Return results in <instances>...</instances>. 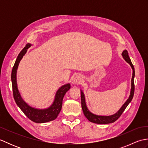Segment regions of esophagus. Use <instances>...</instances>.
I'll return each mask as SVG.
<instances>
[{"label": "esophagus", "instance_id": "obj_1", "mask_svg": "<svg viewBox=\"0 0 148 148\" xmlns=\"http://www.w3.org/2000/svg\"><path fill=\"white\" fill-rule=\"evenodd\" d=\"M82 82H83V77L81 76V75L77 74L74 77L72 83L76 84H81Z\"/></svg>", "mask_w": 148, "mask_h": 148}]
</instances>
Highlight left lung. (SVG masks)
I'll use <instances>...</instances> for the list:
<instances>
[{
	"label": "left lung",
	"instance_id": "left-lung-1",
	"mask_svg": "<svg viewBox=\"0 0 148 148\" xmlns=\"http://www.w3.org/2000/svg\"><path fill=\"white\" fill-rule=\"evenodd\" d=\"M121 55L123 56V58L126 61L128 64H129L131 66L132 69V77L131 80V90H130V93L129 97L127 100V101L124 103V104L121 106V108L119 109V111L116 112L115 114L110 116H100L97 115L95 114H93L92 112H91L88 109L86 106V103L85 101V97H84V94L82 90H81V107H82V109L84 116H86V118L88 119V120L91 122L97 124H108L114 122L115 121L120 117V116L125 109H126L127 106L129 104L130 102L132 101V100L133 99L134 94V77H135V69L134 67L132 64V63L131 62V60L128 56V51L126 49L124 50L123 53H121Z\"/></svg>",
	"mask_w": 148,
	"mask_h": 148
}]
</instances>
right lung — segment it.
<instances>
[{"mask_svg":"<svg viewBox=\"0 0 148 148\" xmlns=\"http://www.w3.org/2000/svg\"><path fill=\"white\" fill-rule=\"evenodd\" d=\"M32 46L30 43H28L26 46L21 50L19 53L18 57L16 60L14 65L12 67L11 72V81L12 86V92H13L14 99L17 106L20 108L22 111L30 120L37 123H43L48 121L54 120L58 115L61 111L62 107L63 99L66 92L71 88L70 83L65 84L59 88L55 97L54 101L49 108L46 109H37L30 106L27 103L24 101L21 98V95L18 89L16 73L19 64L23 56L25 55L27 49Z\"/></svg>","mask_w":148,"mask_h":148,"instance_id":"right-lung-1","label":"right lung"}]
</instances>
